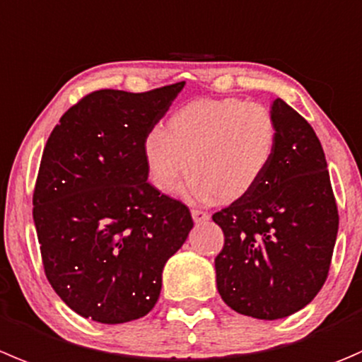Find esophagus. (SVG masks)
Instances as JSON below:
<instances>
[{
    "label": "esophagus",
    "instance_id": "34e87169",
    "mask_svg": "<svg viewBox=\"0 0 362 362\" xmlns=\"http://www.w3.org/2000/svg\"><path fill=\"white\" fill-rule=\"evenodd\" d=\"M191 216L192 219H194V223H205V221H209V212H205V210H199V209H192L191 210Z\"/></svg>",
    "mask_w": 362,
    "mask_h": 362
}]
</instances>
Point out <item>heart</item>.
Returning <instances> with one entry per match:
<instances>
[{
    "mask_svg": "<svg viewBox=\"0 0 362 362\" xmlns=\"http://www.w3.org/2000/svg\"><path fill=\"white\" fill-rule=\"evenodd\" d=\"M276 146L278 124L269 107L228 97L177 107L164 131L146 134L143 156L157 191L171 194L191 170L192 198L231 203L259 184Z\"/></svg>",
    "mask_w": 362,
    "mask_h": 362,
    "instance_id": "heart-1",
    "label": "heart"
}]
</instances>
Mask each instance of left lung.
Here are the masks:
<instances>
[{
    "mask_svg": "<svg viewBox=\"0 0 362 362\" xmlns=\"http://www.w3.org/2000/svg\"><path fill=\"white\" fill-rule=\"evenodd\" d=\"M278 146L259 184L212 216L224 233L216 256L221 299L240 315L278 320L315 299L331 267L338 206L313 127L276 99Z\"/></svg>",
    "mask_w": 362,
    "mask_h": 362,
    "instance_id": "obj_1",
    "label": "left lung"
}]
</instances>
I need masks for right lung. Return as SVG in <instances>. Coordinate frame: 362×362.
Returning a JSON list of instances; mask_svg holds the SVG:
<instances>
[{
  "instance_id": "1",
  "label": "right lung",
  "mask_w": 362,
  "mask_h": 362,
  "mask_svg": "<svg viewBox=\"0 0 362 362\" xmlns=\"http://www.w3.org/2000/svg\"><path fill=\"white\" fill-rule=\"evenodd\" d=\"M184 84L88 93L45 143L33 191L42 263L81 317L124 324L150 313L164 263L194 226L184 203L146 182L143 156L146 134Z\"/></svg>"
}]
</instances>
